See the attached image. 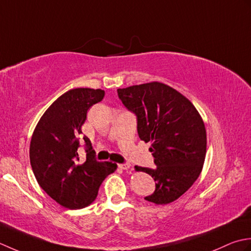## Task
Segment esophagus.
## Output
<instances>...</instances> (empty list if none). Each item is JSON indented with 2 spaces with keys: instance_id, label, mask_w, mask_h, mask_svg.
<instances>
[{
  "instance_id": "1",
  "label": "esophagus",
  "mask_w": 251,
  "mask_h": 251,
  "mask_svg": "<svg viewBox=\"0 0 251 251\" xmlns=\"http://www.w3.org/2000/svg\"><path fill=\"white\" fill-rule=\"evenodd\" d=\"M118 167L120 169H122V170H130V169H131L130 163H119Z\"/></svg>"
}]
</instances>
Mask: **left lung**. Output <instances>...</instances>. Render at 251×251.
Instances as JSON below:
<instances>
[{
  "mask_svg": "<svg viewBox=\"0 0 251 251\" xmlns=\"http://www.w3.org/2000/svg\"><path fill=\"white\" fill-rule=\"evenodd\" d=\"M118 96L136 116L137 133L151 142L155 169L135 166L156 182L147 201L167 204L181 197L202 170L206 157V127L190 100L180 92L160 82L118 89Z\"/></svg>",
  "mask_w": 251,
  "mask_h": 251,
  "instance_id": "obj_1",
  "label": "left lung"
}]
</instances>
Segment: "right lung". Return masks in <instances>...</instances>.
Masks as SVG:
<instances>
[{"instance_id": "obj_1", "label": "right lung", "mask_w": 251, "mask_h": 251, "mask_svg": "<svg viewBox=\"0 0 251 251\" xmlns=\"http://www.w3.org/2000/svg\"><path fill=\"white\" fill-rule=\"evenodd\" d=\"M105 95L100 89L78 88L59 96L44 112L30 143V163L39 185L56 202L81 209L95 201L100 184L116 163L95 159L91 141L83 136L85 160H80L79 134L86 112Z\"/></svg>"}]
</instances>
